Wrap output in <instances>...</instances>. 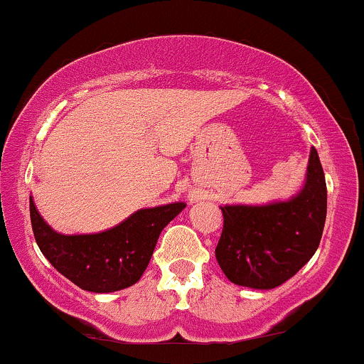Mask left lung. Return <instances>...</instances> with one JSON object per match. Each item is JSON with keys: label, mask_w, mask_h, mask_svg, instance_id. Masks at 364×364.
<instances>
[{"label": "left lung", "mask_w": 364, "mask_h": 364, "mask_svg": "<svg viewBox=\"0 0 364 364\" xmlns=\"http://www.w3.org/2000/svg\"><path fill=\"white\" fill-rule=\"evenodd\" d=\"M216 261L232 284L275 289L296 275L320 246L326 218V183L311 148L303 189L289 201L225 204Z\"/></svg>", "instance_id": "left-lung-1"}]
</instances>
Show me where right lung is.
<instances>
[{"instance_id":"right-lung-1","label":"right lung","mask_w":364,"mask_h":364,"mask_svg":"<svg viewBox=\"0 0 364 364\" xmlns=\"http://www.w3.org/2000/svg\"><path fill=\"white\" fill-rule=\"evenodd\" d=\"M183 208L186 203L146 208L105 232L65 235L44 222L31 196V223L41 252L61 275L82 291L103 294L141 279L161 230Z\"/></svg>"}]
</instances>
